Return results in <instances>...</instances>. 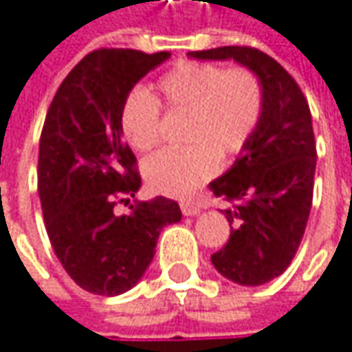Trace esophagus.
Instances as JSON below:
<instances>
[{
  "label": "esophagus",
  "mask_w": 352,
  "mask_h": 352,
  "mask_svg": "<svg viewBox=\"0 0 352 352\" xmlns=\"http://www.w3.org/2000/svg\"><path fill=\"white\" fill-rule=\"evenodd\" d=\"M181 211H183V215H197L201 208L197 206V204H191V201H183L181 204Z\"/></svg>",
  "instance_id": "1"
}]
</instances>
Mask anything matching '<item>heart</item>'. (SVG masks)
I'll return each instance as SVG.
<instances>
[{
    "label": "heart",
    "mask_w": 352,
    "mask_h": 352,
    "mask_svg": "<svg viewBox=\"0 0 352 352\" xmlns=\"http://www.w3.org/2000/svg\"><path fill=\"white\" fill-rule=\"evenodd\" d=\"M262 104V86L250 70L185 60L157 80L153 96L133 88L120 104L118 126L126 143L146 153L159 143V107L187 116L181 131L187 146L161 151L144 163L153 191L185 199L215 175L217 157L230 159L248 144Z\"/></svg>",
    "instance_id": "heart-1"
}]
</instances>
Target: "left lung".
<instances>
[{"instance_id": "obj_1", "label": "left lung", "mask_w": 352, "mask_h": 352, "mask_svg": "<svg viewBox=\"0 0 352 352\" xmlns=\"http://www.w3.org/2000/svg\"><path fill=\"white\" fill-rule=\"evenodd\" d=\"M195 60H234L262 86V116L236 163L209 189L230 201L232 234L211 256L221 276L262 286L286 270L300 245L312 208L316 144L312 116L296 80L268 54L248 46L189 52Z\"/></svg>"}]
</instances>
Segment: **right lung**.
I'll list each match as a JSON object with an SVG mask.
<instances>
[{
    "instance_id": "obj_1",
    "label": "right lung",
    "mask_w": 352,
    "mask_h": 352,
    "mask_svg": "<svg viewBox=\"0 0 352 352\" xmlns=\"http://www.w3.org/2000/svg\"><path fill=\"white\" fill-rule=\"evenodd\" d=\"M169 52L104 48L90 52L60 84L40 137L38 193L50 243L86 292L118 296L148 268L165 226L181 219L179 204L155 197L116 215V201L141 187L137 159L122 141L124 96Z\"/></svg>"
}]
</instances>
